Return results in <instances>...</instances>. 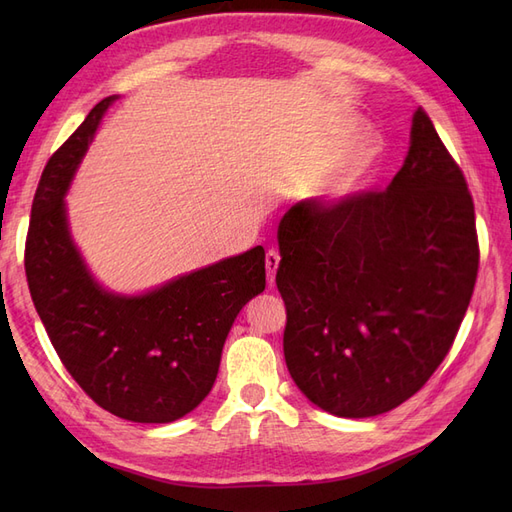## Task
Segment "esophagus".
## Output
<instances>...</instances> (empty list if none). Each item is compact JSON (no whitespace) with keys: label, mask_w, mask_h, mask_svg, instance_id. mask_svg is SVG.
<instances>
[{"label":"esophagus","mask_w":512,"mask_h":512,"mask_svg":"<svg viewBox=\"0 0 512 512\" xmlns=\"http://www.w3.org/2000/svg\"><path fill=\"white\" fill-rule=\"evenodd\" d=\"M265 265H267V282H269V286H273L277 267H280V254H277L275 250H269L267 258H265Z\"/></svg>","instance_id":"1"}]
</instances>
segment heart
Listing matches in <instances>:
<instances>
[{"instance_id": "1", "label": "heart", "mask_w": 512, "mask_h": 512, "mask_svg": "<svg viewBox=\"0 0 512 512\" xmlns=\"http://www.w3.org/2000/svg\"><path fill=\"white\" fill-rule=\"evenodd\" d=\"M363 134L359 121H346L335 134L333 149H346ZM382 158V147L378 141H365L354 147L348 156L339 160L318 185L316 196L320 203L344 205L359 196L374 177L378 162Z\"/></svg>"}]
</instances>
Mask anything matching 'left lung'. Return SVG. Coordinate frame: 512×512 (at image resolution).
<instances>
[{"mask_svg": "<svg viewBox=\"0 0 512 512\" xmlns=\"http://www.w3.org/2000/svg\"><path fill=\"white\" fill-rule=\"evenodd\" d=\"M277 243L284 356L299 391L344 418L421 391L455 342L478 271L468 183L423 108L389 188L344 205L303 200Z\"/></svg>", "mask_w": 512, "mask_h": 512, "instance_id": "8db88e82", "label": "left lung"}]
</instances>
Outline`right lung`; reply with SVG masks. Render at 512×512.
<instances>
[{"mask_svg":"<svg viewBox=\"0 0 512 512\" xmlns=\"http://www.w3.org/2000/svg\"><path fill=\"white\" fill-rule=\"evenodd\" d=\"M115 100L91 108L44 166L25 273L51 344L81 389L126 421L173 423L209 395L232 322L265 290V250L256 245L141 294L104 288L72 239L64 198Z\"/></svg>","mask_w":512,"mask_h":512,"instance_id":"1","label":"right lung"}]
</instances>
